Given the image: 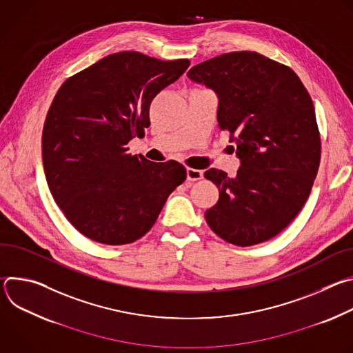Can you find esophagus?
<instances>
[{
    "mask_svg": "<svg viewBox=\"0 0 353 353\" xmlns=\"http://www.w3.org/2000/svg\"><path fill=\"white\" fill-rule=\"evenodd\" d=\"M203 176H204L203 170L191 169V168H188V169H187V180H188V181H196V180H201V179H203Z\"/></svg>",
    "mask_w": 353,
    "mask_h": 353,
    "instance_id": "1",
    "label": "esophagus"
}]
</instances>
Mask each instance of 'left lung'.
<instances>
[{"mask_svg":"<svg viewBox=\"0 0 353 353\" xmlns=\"http://www.w3.org/2000/svg\"><path fill=\"white\" fill-rule=\"evenodd\" d=\"M219 97L218 125L234 142L236 177L210 169L219 190L205 211L225 241L247 247L281 233L310 195L321 158L313 100L294 71L256 52H232L188 72Z\"/></svg>","mask_w":353,"mask_h":353,"instance_id":"1","label":"left lung"}]
</instances>
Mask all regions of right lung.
I'll use <instances>...</instances> for the list:
<instances>
[{"mask_svg": "<svg viewBox=\"0 0 353 353\" xmlns=\"http://www.w3.org/2000/svg\"><path fill=\"white\" fill-rule=\"evenodd\" d=\"M120 52L70 77L47 112L41 135L46 180L70 223L85 237L128 244L152 228L185 168L128 154L143 137L155 96L188 68Z\"/></svg>", "mask_w": 353, "mask_h": 353, "instance_id": "1", "label": "right lung"}]
</instances>
